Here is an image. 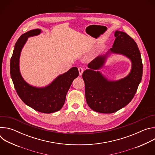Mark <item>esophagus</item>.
<instances>
[{"mask_svg": "<svg viewBox=\"0 0 155 155\" xmlns=\"http://www.w3.org/2000/svg\"><path fill=\"white\" fill-rule=\"evenodd\" d=\"M78 69V71H79V74H80V75H82V74H83V71H84L83 68H81V67H79Z\"/></svg>", "mask_w": 155, "mask_h": 155, "instance_id": "1", "label": "esophagus"}]
</instances>
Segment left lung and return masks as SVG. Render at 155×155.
<instances>
[{
  "label": "left lung",
  "mask_w": 155,
  "mask_h": 155,
  "mask_svg": "<svg viewBox=\"0 0 155 155\" xmlns=\"http://www.w3.org/2000/svg\"><path fill=\"white\" fill-rule=\"evenodd\" d=\"M113 47L110 51L122 54L132 61V69L125 78L108 81L95 70L100 69L105 56H99L87 65L89 69L82 75L85 84L87 104L93 110L102 114H112L125 107L133 99L142 77L143 64L136 41L126 33L117 31Z\"/></svg>",
  "instance_id": "left-lung-1"
}]
</instances>
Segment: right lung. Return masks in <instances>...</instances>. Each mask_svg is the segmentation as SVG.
Masks as SVG:
<instances>
[{"label":"right lung","mask_w":155,"mask_h":155,"mask_svg":"<svg viewBox=\"0 0 155 155\" xmlns=\"http://www.w3.org/2000/svg\"><path fill=\"white\" fill-rule=\"evenodd\" d=\"M40 29L31 30L17 40L10 60V75L16 93L25 104L44 114L56 112L62 107L72 81L79 74L76 67L57 77L45 87L38 88L28 84L22 78L19 69L20 53L29 37L40 33Z\"/></svg>","instance_id":"1"}]
</instances>
